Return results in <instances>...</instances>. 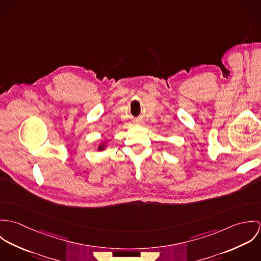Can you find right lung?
<instances>
[{
  "instance_id": "add662e5",
  "label": "right lung",
  "mask_w": 261,
  "mask_h": 261,
  "mask_svg": "<svg viewBox=\"0 0 261 261\" xmlns=\"http://www.w3.org/2000/svg\"><path fill=\"white\" fill-rule=\"evenodd\" d=\"M106 149V145L105 144H101L98 146V150H102V149Z\"/></svg>"
}]
</instances>
